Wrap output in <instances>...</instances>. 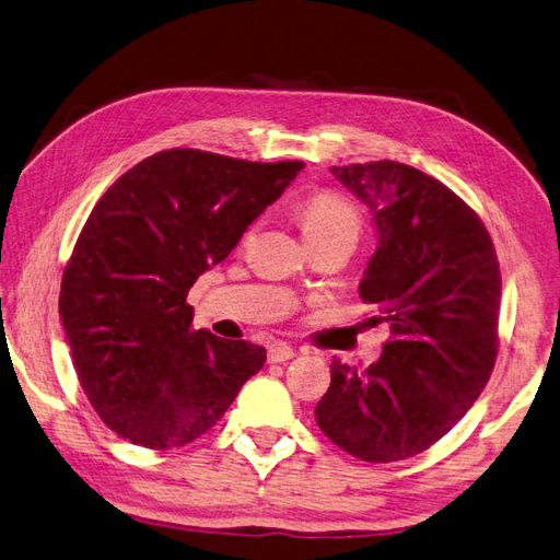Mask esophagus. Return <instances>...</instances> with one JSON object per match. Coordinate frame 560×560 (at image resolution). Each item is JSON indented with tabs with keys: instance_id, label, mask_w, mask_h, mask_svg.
Masks as SVG:
<instances>
[{
	"instance_id": "esophagus-1",
	"label": "esophagus",
	"mask_w": 560,
	"mask_h": 560,
	"mask_svg": "<svg viewBox=\"0 0 560 560\" xmlns=\"http://www.w3.org/2000/svg\"><path fill=\"white\" fill-rule=\"evenodd\" d=\"M294 349L290 347V345H284V342H278V345H272L270 349H268V361L270 363H284V361H290L292 357H294Z\"/></svg>"
}]
</instances>
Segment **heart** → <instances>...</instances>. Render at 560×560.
Returning a JSON list of instances; mask_svg holds the SVG:
<instances>
[{
    "mask_svg": "<svg viewBox=\"0 0 560 560\" xmlns=\"http://www.w3.org/2000/svg\"><path fill=\"white\" fill-rule=\"evenodd\" d=\"M299 223H302L308 242L335 235L359 240L361 233V215L357 207L347 197L332 192V189H320V192L311 195L299 207Z\"/></svg>",
    "mask_w": 560,
    "mask_h": 560,
    "instance_id": "obj_1",
    "label": "heart"
}]
</instances>
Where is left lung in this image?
Returning <instances> with one entry per match:
<instances>
[{
	"instance_id": "1",
	"label": "left lung",
	"mask_w": 560,
	"mask_h": 560,
	"mask_svg": "<svg viewBox=\"0 0 560 560\" xmlns=\"http://www.w3.org/2000/svg\"><path fill=\"white\" fill-rule=\"evenodd\" d=\"M330 171L373 211L377 249L359 292L392 339L365 371L332 361L316 422L361 460H404L442 440L494 371L497 252L468 203L413 166L371 161Z\"/></svg>"
}]
</instances>
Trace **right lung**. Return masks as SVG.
I'll return each instance as SVG.
<instances>
[{
	"label": "right lung",
	"mask_w": 560,
	"mask_h": 560,
	"mask_svg": "<svg viewBox=\"0 0 560 560\" xmlns=\"http://www.w3.org/2000/svg\"><path fill=\"white\" fill-rule=\"evenodd\" d=\"M302 168L166 149L92 209L63 270L59 316L80 387L122 440L195 442L264 368V347L195 330L187 292Z\"/></svg>",
	"instance_id": "right-lung-1"
}]
</instances>
